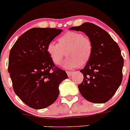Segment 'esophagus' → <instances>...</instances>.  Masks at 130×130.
Segmentation results:
<instances>
[{
    "mask_svg": "<svg viewBox=\"0 0 130 130\" xmlns=\"http://www.w3.org/2000/svg\"><path fill=\"white\" fill-rule=\"evenodd\" d=\"M66 72H67V74L68 76L69 77L71 76L73 74V72H72V71H66Z\"/></svg>",
    "mask_w": 130,
    "mask_h": 130,
    "instance_id": "obj_1",
    "label": "esophagus"
}]
</instances>
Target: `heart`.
<instances>
[{
    "mask_svg": "<svg viewBox=\"0 0 130 130\" xmlns=\"http://www.w3.org/2000/svg\"><path fill=\"white\" fill-rule=\"evenodd\" d=\"M58 43L51 41L47 45L46 51L53 62L56 65L61 63L65 56L64 67L74 69L86 65L93 54V46L91 40L80 32L69 31L58 39Z\"/></svg>",
    "mask_w": 130,
    "mask_h": 130,
    "instance_id": "obj_1",
    "label": "heart"
}]
</instances>
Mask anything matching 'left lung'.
I'll use <instances>...</instances> for the list:
<instances>
[{"instance_id":"1","label":"left lung","mask_w":130,"mask_h":130,"mask_svg":"<svg viewBox=\"0 0 130 130\" xmlns=\"http://www.w3.org/2000/svg\"><path fill=\"white\" fill-rule=\"evenodd\" d=\"M70 30L83 31L93 42L91 59L80 70L84 79L78 85L86 100L103 104L113 96L121 84L124 59L118 44L104 29L91 23H84Z\"/></svg>"}]
</instances>
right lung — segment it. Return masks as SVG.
<instances>
[{
    "label": "right lung",
    "instance_id": "1",
    "mask_svg": "<svg viewBox=\"0 0 130 130\" xmlns=\"http://www.w3.org/2000/svg\"><path fill=\"white\" fill-rule=\"evenodd\" d=\"M61 31L33 28L21 35L10 51L8 72L14 91L32 109H44L53 104L59 95V85L68 77L46 51L47 44Z\"/></svg>",
    "mask_w": 130,
    "mask_h": 130
}]
</instances>
